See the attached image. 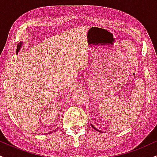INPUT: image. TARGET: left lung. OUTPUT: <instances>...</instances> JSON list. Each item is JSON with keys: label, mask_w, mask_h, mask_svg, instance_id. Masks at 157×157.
Segmentation results:
<instances>
[{"label": "left lung", "mask_w": 157, "mask_h": 157, "mask_svg": "<svg viewBox=\"0 0 157 157\" xmlns=\"http://www.w3.org/2000/svg\"><path fill=\"white\" fill-rule=\"evenodd\" d=\"M91 126H92V127H93V128H94V129H96V130H97V129H96V128H95V127H94V126H93V125H92V124H91Z\"/></svg>", "instance_id": "obj_1"}]
</instances>
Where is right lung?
Masks as SVG:
<instances>
[{"label": "right lung", "instance_id": "obj_1", "mask_svg": "<svg viewBox=\"0 0 157 157\" xmlns=\"http://www.w3.org/2000/svg\"><path fill=\"white\" fill-rule=\"evenodd\" d=\"M21 44H22V43L20 42L19 43V44L17 45V53H18V52H19V49H20V48L21 47Z\"/></svg>", "mask_w": 157, "mask_h": 157}]
</instances>
